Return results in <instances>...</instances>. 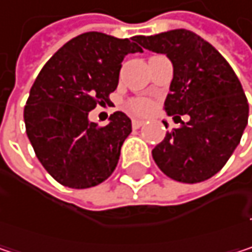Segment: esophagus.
Masks as SVG:
<instances>
[{"label": "esophagus", "mask_w": 252, "mask_h": 252, "mask_svg": "<svg viewBox=\"0 0 252 252\" xmlns=\"http://www.w3.org/2000/svg\"><path fill=\"white\" fill-rule=\"evenodd\" d=\"M143 124H144L143 120H132V128H140Z\"/></svg>", "instance_id": "1"}]
</instances>
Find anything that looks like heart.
<instances>
[{
    "mask_svg": "<svg viewBox=\"0 0 252 252\" xmlns=\"http://www.w3.org/2000/svg\"><path fill=\"white\" fill-rule=\"evenodd\" d=\"M126 108H128L129 112H132L135 115H146V114L152 112V109L155 108V105H153V102L150 99L135 97V99H131L126 103Z\"/></svg>",
    "mask_w": 252,
    "mask_h": 252,
    "instance_id": "heart-1",
    "label": "heart"
}]
</instances>
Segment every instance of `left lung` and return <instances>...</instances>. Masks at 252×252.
I'll use <instances>...</instances> for the list:
<instances>
[{"label":"left lung","instance_id":"1","mask_svg":"<svg viewBox=\"0 0 252 252\" xmlns=\"http://www.w3.org/2000/svg\"><path fill=\"white\" fill-rule=\"evenodd\" d=\"M137 42L165 54L174 65L165 111L179 118L181 126L152 150L156 165L185 184L212 178L225 166L248 124L250 108L239 78L219 51L191 30L137 36ZM181 115L190 121L181 122Z\"/></svg>","mask_w":252,"mask_h":252}]
</instances>
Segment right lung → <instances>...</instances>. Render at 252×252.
I'll list each match as a JSON object with an SVG mask.
<instances>
[{"label": "right lung", "mask_w": 252, "mask_h": 252, "mask_svg": "<svg viewBox=\"0 0 252 252\" xmlns=\"http://www.w3.org/2000/svg\"><path fill=\"white\" fill-rule=\"evenodd\" d=\"M141 51L137 36L87 32L60 48L36 77L25 106L26 132L42 166L61 185L90 188L115 171L131 120L118 111L99 126L89 112L109 102L126 55Z\"/></svg>", "instance_id": "obj_1"}]
</instances>
